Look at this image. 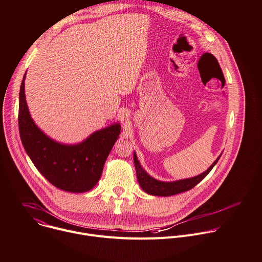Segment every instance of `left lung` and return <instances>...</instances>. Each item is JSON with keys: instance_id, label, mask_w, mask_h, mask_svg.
I'll return each instance as SVG.
<instances>
[{"instance_id": "1", "label": "left lung", "mask_w": 262, "mask_h": 262, "mask_svg": "<svg viewBox=\"0 0 262 262\" xmlns=\"http://www.w3.org/2000/svg\"><path fill=\"white\" fill-rule=\"evenodd\" d=\"M221 156L222 155L217 157V159L212 163V165L205 172L191 178H185V179H180L175 181H161L151 177L141 166L140 162L138 161L136 152H134V164H135L139 184L144 192L152 196L168 197V196H173V195L183 193L193 189L195 185H197L211 171V169L215 166V164L220 160Z\"/></svg>"}]
</instances>
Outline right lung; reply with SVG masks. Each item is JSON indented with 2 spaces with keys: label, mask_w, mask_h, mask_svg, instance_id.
<instances>
[{
  "label": "right lung",
  "mask_w": 262,
  "mask_h": 262,
  "mask_svg": "<svg viewBox=\"0 0 262 262\" xmlns=\"http://www.w3.org/2000/svg\"><path fill=\"white\" fill-rule=\"evenodd\" d=\"M24 76L19 90L18 128L25 150L34 166L56 188L85 193L98 182L105 160L119 138V122L91 134L78 144H62L47 136L31 118L25 95Z\"/></svg>",
  "instance_id": "1"
}]
</instances>
